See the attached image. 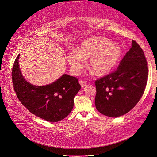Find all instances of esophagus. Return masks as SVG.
Returning a JSON list of instances; mask_svg holds the SVG:
<instances>
[{
  "mask_svg": "<svg viewBox=\"0 0 157 157\" xmlns=\"http://www.w3.org/2000/svg\"><path fill=\"white\" fill-rule=\"evenodd\" d=\"M79 83H80L82 87H85L86 85V83L85 81H81L80 80V81H79Z\"/></svg>",
  "mask_w": 157,
  "mask_h": 157,
  "instance_id": "esophagus-1",
  "label": "esophagus"
}]
</instances>
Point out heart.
Listing matches in <instances>:
<instances>
[{
	"label": "heart",
	"instance_id": "obj_1",
	"mask_svg": "<svg viewBox=\"0 0 157 157\" xmlns=\"http://www.w3.org/2000/svg\"><path fill=\"white\" fill-rule=\"evenodd\" d=\"M119 45L103 37H94L83 41L78 50L69 52L67 60L74 74H78L83 68L85 59L89 58L88 66L97 75L111 72L121 56Z\"/></svg>",
	"mask_w": 157,
	"mask_h": 157
}]
</instances>
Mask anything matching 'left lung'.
<instances>
[{
  "label": "left lung",
  "instance_id": "obj_1",
  "mask_svg": "<svg viewBox=\"0 0 157 157\" xmlns=\"http://www.w3.org/2000/svg\"><path fill=\"white\" fill-rule=\"evenodd\" d=\"M148 69L144 52L132 40V47L114 72L95 81V106L101 114L122 116L139 101L145 89Z\"/></svg>",
  "mask_w": 157,
  "mask_h": 157
}]
</instances>
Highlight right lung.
<instances>
[{
	"mask_svg": "<svg viewBox=\"0 0 157 157\" xmlns=\"http://www.w3.org/2000/svg\"><path fill=\"white\" fill-rule=\"evenodd\" d=\"M20 54L12 69V82L16 95L29 112L51 122L67 117L74 107V98L81 88L78 79L63 74L55 82L44 86L27 82L19 66Z\"/></svg>",
	"mask_w": 157,
	"mask_h": 157,
	"instance_id": "add662e5",
	"label": "right lung"
}]
</instances>
